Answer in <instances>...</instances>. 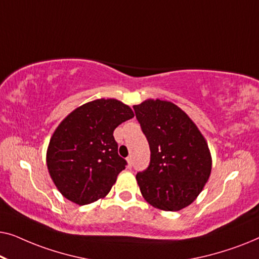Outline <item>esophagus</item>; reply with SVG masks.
Instances as JSON below:
<instances>
[{
  "label": "esophagus",
  "instance_id": "esophagus-1",
  "mask_svg": "<svg viewBox=\"0 0 259 259\" xmlns=\"http://www.w3.org/2000/svg\"><path fill=\"white\" fill-rule=\"evenodd\" d=\"M127 162H128V167L131 168L133 166V159H132V155H130L128 158H127Z\"/></svg>",
  "mask_w": 259,
  "mask_h": 259
}]
</instances>
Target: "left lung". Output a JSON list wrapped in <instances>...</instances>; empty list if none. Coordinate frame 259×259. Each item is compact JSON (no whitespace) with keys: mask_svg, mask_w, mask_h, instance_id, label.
I'll return each instance as SVG.
<instances>
[{"mask_svg":"<svg viewBox=\"0 0 259 259\" xmlns=\"http://www.w3.org/2000/svg\"><path fill=\"white\" fill-rule=\"evenodd\" d=\"M133 108L151 150L148 167L137 173L141 194L164 211L189 206L211 173V154L204 137L172 102L146 100Z\"/></svg>","mask_w":259,"mask_h":259,"instance_id":"obj_1","label":"left lung"}]
</instances>
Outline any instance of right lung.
<instances>
[{
  "mask_svg": "<svg viewBox=\"0 0 259 259\" xmlns=\"http://www.w3.org/2000/svg\"><path fill=\"white\" fill-rule=\"evenodd\" d=\"M115 99H99L73 111L53 134L47 151L49 175L63 197L91 204L111 191L127 161L118 154L113 132L132 119Z\"/></svg>",
  "mask_w": 259,
  "mask_h": 259,
  "instance_id": "obj_1",
  "label": "right lung"
}]
</instances>
